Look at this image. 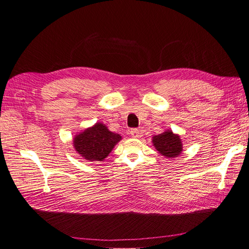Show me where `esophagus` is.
I'll list each match as a JSON object with an SVG mask.
<instances>
[{
    "mask_svg": "<svg viewBox=\"0 0 249 249\" xmlns=\"http://www.w3.org/2000/svg\"><path fill=\"white\" fill-rule=\"evenodd\" d=\"M130 135L132 138H139L140 137V130L137 128H132L130 129Z\"/></svg>",
    "mask_w": 249,
    "mask_h": 249,
    "instance_id": "obj_1",
    "label": "esophagus"
}]
</instances>
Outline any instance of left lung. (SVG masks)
I'll list each match as a JSON object with an SVG mask.
<instances>
[{"label": "left lung", "mask_w": 249, "mask_h": 249, "mask_svg": "<svg viewBox=\"0 0 249 249\" xmlns=\"http://www.w3.org/2000/svg\"><path fill=\"white\" fill-rule=\"evenodd\" d=\"M153 144L156 149L166 158H176L182 152L181 139L172 130L154 136Z\"/></svg>", "instance_id": "obj_1"}]
</instances>
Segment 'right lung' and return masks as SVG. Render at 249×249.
<instances>
[{
  "label": "right lung",
  "mask_w": 249,
  "mask_h": 249,
  "mask_svg": "<svg viewBox=\"0 0 249 249\" xmlns=\"http://www.w3.org/2000/svg\"><path fill=\"white\" fill-rule=\"evenodd\" d=\"M121 139L122 137L109 130L105 124L96 123L75 136L73 145L84 159L103 161Z\"/></svg>",
  "instance_id": "add662e5"
}]
</instances>
